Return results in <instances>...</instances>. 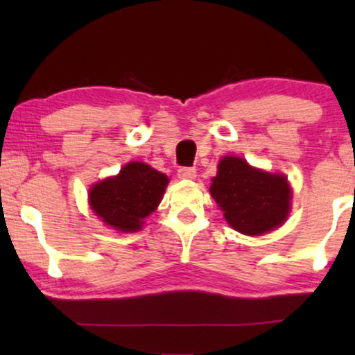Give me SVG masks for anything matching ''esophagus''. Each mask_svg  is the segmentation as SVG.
<instances>
[{
  "instance_id": "obj_1",
  "label": "esophagus",
  "mask_w": 355,
  "mask_h": 355,
  "mask_svg": "<svg viewBox=\"0 0 355 355\" xmlns=\"http://www.w3.org/2000/svg\"><path fill=\"white\" fill-rule=\"evenodd\" d=\"M195 177H197V170L193 166H182L178 170V178H182V180H193Z\"/></svg>"
}]
</instances>
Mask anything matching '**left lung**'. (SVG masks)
<instances>
[{
	"mask_svg": "<svg viewBox=\"0 0 355 355\" xmlns=\"http://www.w3.org/2000/svg\"><path fill=\"white\" fill-rule=\"evenodd\" d=\"M210 193L227 222L245 235H262L277 229L291 209L287 178L252 168L237 157L220 160Z\"/></svg>",
	"mask_w": 355,
	"mask_h": 355,
	"instance_id": "left-lung-1",
	"label": "left lung"
}]
</instances>
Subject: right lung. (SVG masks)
Here are the masks:
<instances>
[{
    "label": "right lung",
    "instance_id": "add662e5",
    "mask_svg": "<svg viewBox=\"0 0 355 355\" xmlns=\"http://www.w3.org/2000/svg\"><path fill=\"white\" fill-rule=\"evenodd\" d=\"M168 178L141 162H132L116 177L89 190V205L110 227L137 232L162 200Z\"/></svg>",
    "mask_w": 355,
    "mask_h": 355
}]
</instances>
